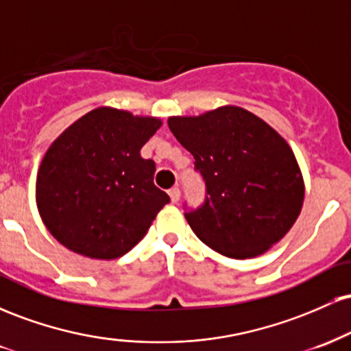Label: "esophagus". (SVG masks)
I'll use <instances>...</instances> for the list:
<instances>
[{
  "instance_id": "34e87169",
  "label": "esophagus",
  "mask_w": 351,
  "mask_h": 351,
  "mask_svg": "<svg viewBox=\"0 0 351 351\" xmlns=\"http://www.w3.org/2000/svg\"><path fill=\"white\" fill-rule=\"evenodd\" d=\"M168 195H170L171 203H178L180 201V189L178 188H171L170 191H168Z\"/></svg>"
}]
</instances>
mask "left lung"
I'll use <instances>...</instances> for the list:
<instances>
[{
  "mask_svg": "<svg viewBox=\"0 0 351 351\" xmlns=\"http://www.w3.org/2000/svg\"><path fill=\"white\" fill-rule=\"evenodd\" d=\"M168 127L206 183L204 203L184 217L208 247L249 259L287 234L305 186L292 148L271 125L224 106L198 117H170Z\"/></svg>",
  "mask_w": 351,
  "mask_h": 351,
  "instance_id": "obj_1",
  "label": "left lung"
}]
</instances>
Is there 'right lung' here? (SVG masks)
Segmentation results:
<instances>
[{
  "label": "right lung",
  "instance_id": "add662e5",
  "mask_svg": "<svg viewBox=\"0 0 351 351\" xmlns=\"http://www.w3.org/2000/svg\"><path fill=\"white\" fill-rule=\"evenodd\" d=\"M162 127L156 117L99 107L52 142L36 180L44 226L60 244L110 261L135 247L170 196L155 186V162L140 150Z\"/></svg>",
  "mask_w": 351,
  "mask_h": 351
}]
</instances>
